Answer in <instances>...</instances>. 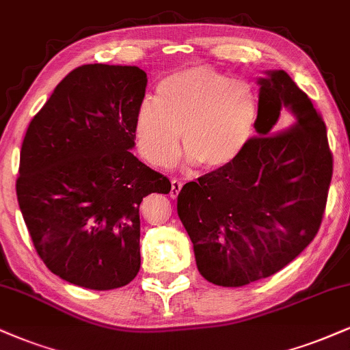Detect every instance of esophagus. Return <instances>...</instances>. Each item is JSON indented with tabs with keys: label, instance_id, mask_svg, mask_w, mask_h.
Listing matches in <instances>:
<instances>
[{
	"label": "esophagus",
	"instance_id": "obj_1",
	"mask_svg": "<svg viewBox=\"0 0 350 350\" xmlns=\"http://www.w3.org/2000/svg\"><path fill=\"white\" fill-rule=\"evenodd\" d=\"M180 189H183V183H180V180H178V179H172L171 180V197H172V199H176V197L179 196Z\"/></svg>",
	"mask_w": 350,
	"mask_h": 350
}]
</instances>
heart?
I'll use <instances>...</instances> for the list:
<instances>
[{
  "instance_id": "b5f03b06",
  "label": "heart",
  "mask_w": 350,
  "mask_h": 350,
  "mask_svg": "<svg viewBox=\"0 0 350 350\" xmlns=\"http://www.w3.org/2000/svg\"><path fill=\"white\" fill-rule=\"evenodd\" d=\"M258 120V99L247 83L205 66L167 75L157 99L145 98L135 113V135L143 157L170 167L179 157L180 135L192 163L208 171L233 164L250 143Z\"/></svg>"
}]
</instances>
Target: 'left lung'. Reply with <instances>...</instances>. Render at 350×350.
<instances>
[{"label": "left lung", "mask_w": 350, "mask_h": 350, "mask_svg": "<svg viewBox=\"0 0 350 350\" xmlns=\"http://www.w3.org/2000/svg\"><path fill=\"white\" fill-rule=\"evenodd\" d=\"M258 83V137L233 164L178 196L197 269L221 287H243L292 262L317 237L332 178L326 125L308 96L284 70Z\"/></svg>", "instance_id": "obj_1"}]
</instances>
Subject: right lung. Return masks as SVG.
<instances>
[{"label": "right lung", "mask_w": 350, "mask_h": 350, "mask_svg": "<svg viewBox=\"0 0 350 350\" xmlns=\"http://www.w3.org/2000/svg\"><path fill=\"white\" fill-rule=\"evenodd\" d=\"M146 83L138 66H78L24 137L19 208L45 266L78 287L112 290L137 277L140 204L171 191L166 176L130 151Z\"/></svg>", "instance_id": "add662e5"}]
</instances>
